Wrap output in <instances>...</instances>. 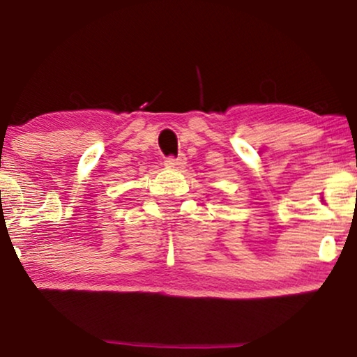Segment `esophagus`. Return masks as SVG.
I'll use <instances>...</instances> for the list:
<instances>
[{"label": "esophagus", "instance_id": "obj_1", "mask_svg": "<svg viewBox=\"0 0 357 357\" xmlns=\"http://www.w3.org/2000/svg\"><path fill=\"white\" fill-rule=\"evenodd\" d=\"M165 165L168 166V168H184L186 166V156L184 155H179V156H169V158L165 160Z\"/></svg>", "mask_w": 357, "mask_h": 357}]
</instances>
